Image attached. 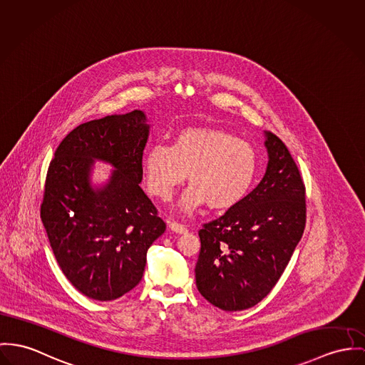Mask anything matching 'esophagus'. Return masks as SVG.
Segmentation results:
<instances>
[{
    "label": "esophagus",
    "mask_w": 365,
    "mask_h": 365,
    "mask_svg": "<svg viewBox=\"0 0 365 365\" xmlns=\"http://www.w3.org/2000/svg\"><path fill=\"white\" fill-rule=\"evenodd\" d=\"M169 227H170V230H173V232H176V233H186V232H187V227H186L185 225L179 224V222H176V221H172V222L169 224Z\"/></svg>",
    "instance_id": "1"
}]
</instances>
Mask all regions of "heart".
<instances>
[{"mask_svg": "<svg viewBox=\"0 0 365 365\" xmlns=\"http://www.w3.org/2000/svg\"><path fill=\"white\" fill-rule=\"evenodd\" d=\"M143 172L150 195L158 200H169L187 173L190 187L182 198L185 211L205 202L214 210H227L252 190L258 154L249 141L233 133L195 128L179 132L170 147L151 145L143 158Z\"/></svg>", "mask_w": 365, "mask_h": 365, "instance_id": "heart-1", "label": "heart"}]
</instances>
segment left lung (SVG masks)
Returning <instances> with one entry per match:
<instances>
[{
	"instance_id": "obj_1",
	"label": "left lung",
	"mask_w": 365,
	"mask_h": 365,
	"mask_svg": "<svg viewBox=\"0 0 365 365\" xmlns=\"http://www.w3.org/2000/svg\"><path fill=\"white\" fill-rule=\"evenodd\" d=\"M262 180L198 230V292L225 311L258 304L279 281L306 227V186L284 143L265 132Z\"/></svg>"
}]
</instances>
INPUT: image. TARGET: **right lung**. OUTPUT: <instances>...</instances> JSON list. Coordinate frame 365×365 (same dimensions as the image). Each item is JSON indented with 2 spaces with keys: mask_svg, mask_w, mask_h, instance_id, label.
I'll return each mask as SVG.
<instances>
[{
  "mask_svg": "<svg viewBox=\"0 0 365 365\" xmlns=\"http://www.w3.org/2000/svg\"><path fill=\"white\" fill-rule=\"evenodd\" d=\"M148 132L139 110L94 119L61 141L50 163L40 217L63 275L88 299L110 302L138 286L148 247L165 232L139 186ZM94 159L115 168L100 190L89 185Z\"/></svg>",
  "mask_w": 365,
  "mask_h": 365,
  "instance_id": "1",
  "label": "right lung"
}]
</instances>
